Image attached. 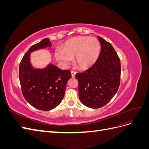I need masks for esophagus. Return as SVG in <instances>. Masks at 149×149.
Masks as SVG:
<instances>
[{
  "instance_id": "obj_1",
  "label": "esophagus",
  "mask_w": 149,
  "mask_h": 149,
  "mask_svg": "<svg viewBox=\"0 0 149 149\" xmlns=\"http://www.w3.org/2000/svg\"><path fill=\"white\" fill-rule=\"evenodd\" d=\"M71 73L72 77L74 78V76H75V74H76V72H75L74 71H73V70H71Z\"/></svg>"
}]
</instances>
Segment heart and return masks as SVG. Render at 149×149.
Wrapping results in <instances>:
<instances>
[{
	"label": "heart",
	"instance_id": "obj_1",
	"mask_svg": "<svg viewBox=\"0 0 149 149\" xmlns=\"http://www.w3.org/2000/svg\"><path fill=\"white\" fill-rule=\"evenodd\" d=\"M100 43L94 37H77L68 40L63 48L55 51L56 60L68 64L76 57V65L80 69H87L95 63L100 56Z\"/></svg>",
	"mask_w": 149,
	"mask_h": 149
}]
</instances>
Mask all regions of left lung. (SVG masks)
Returning <instances> with one entry per match:
<instances>
[{"label":"left lung","instance_id":"8db88e82","mask_svg":"<svg viewBox=\"0 0 149 149\" xmlns=\"http://www.w3.org/2000/svg\"><path fill=\"white\" fill-rule=\"evenodd\" d=\"M101 49L98 59L91 68L75 77L78 81L79 98L93 109L109 102L118 91L120 79V62L112 45L100 36Z\"/></svg>","mask_w":149,"mask_h":149}]
</instances>
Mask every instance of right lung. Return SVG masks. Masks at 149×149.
<instances>
[{
    "instance_id": "add662e5",
    "label": "right lung",
    "mask_w": 149,
    "mask_h": 149,
    "mask_svg": "<svg viewBox=\"0 0 149 149\" xmlns=\"http://www.w3.org/2000/svg\"><path fill=\"white\" fill-rule=\"evenodd\" d=\"M49 38L31 46L19 66V79L25 100L36 109L50 111L60 104L65 95L66 83L71 78L69 70H61L49 64L45 68L35 69L30 61V53L51 47Z\"/></svg>"
}]
</instances>
